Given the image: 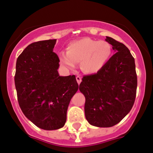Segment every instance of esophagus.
I'll return each mask as SVG.
<instances>
[{"label":"esophagus","mask_w":153,"mask_h":153,"mask_svg":"<svg viewBox=\"0 0 153 153\" xmlns=\"http://www.w3.org/2000/svg\"><path fill=\"white\" fill-rule=\"evenodd\" d=\"M76 81H77V83L79 84L81 83V82H82V77L79 76H77L76 77Z\"/></svg>","instance_id":"esophagus-1"}]
</instances>
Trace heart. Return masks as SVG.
Listing matches in <instances>:
<instances>
[{
	"mask_svg": "<svg viewBox=\"0 0 153 153\" xmlns=\"http://www.w3.org/2000/svg\"><path fill=\"white\" fill-rule=\"evenodd\" d=\"M111 55L112 46L108 42L83 38L69 44L66 53H59V60L68 69H75L77 63H80L84 72L94 74L105 67Z\"/></svg>",
	"mask_w": 153,
	"mask_h": 153,
	"instance_id": "b5f03b06",
	"label": "heart"
}]
</instances>
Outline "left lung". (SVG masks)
Here are the masks:
<instances>
[{
  "instance_id": "left-lung-1",
  "label": "left lung",
  "mask_w": 153,
  "mask_h": 153,
  "mask_svg": "<svg viewBox=\"0 0 153 153\" xmlns=\"http://www.w3.org/2000/svg\"><path fill=\"white\" fill-rule=\"evenodd\" d=\"M114 54L100 72L82 78L79 90L86 99L84 112L90 125L110 127L119 123L134 105L137 79L134 59L122 43L106 36Z\"/></svg>"
}]
</instances>
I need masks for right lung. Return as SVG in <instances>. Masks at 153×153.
Instances as JSON below:
<instances>
[{
    "mask_svg": "<svg viewBox=\"0 0 153 153\" xmlns=\"http://www.w3.org/2000/svg\"><path fill=\"white\" fill-rule=\"evenodd\" d=\"M56 39L28 45L16 61L15 85L24 115L45 130L62 128L71 99L78 90L74 75L59 74V59L53 52Z\"/></svg>",
    "mask_w": 153,
    "mask_h": 153,
    "instance_id": "1",
    "label": "right lung"
}]
</instances>
